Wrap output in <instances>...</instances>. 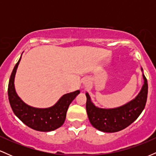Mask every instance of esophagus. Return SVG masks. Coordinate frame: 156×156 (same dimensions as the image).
<instances>
[{
	"label": "esophagus",
	"mask_w": 156,
	"mask_h": 156,
	"mask_svg": "<svg viewBox=\"0 0 156 156\" xmlns=\"http://www.w3.org/2000/svg\"><path fill=\"white\" fill-rule=\"evenodd\" d=\"M83 83L84 84V85H87V84H88L89 83V81H88V80H84V81L83 82Z\"/></svg>",
	"instance_id": "obj_1"
}]
</instances>
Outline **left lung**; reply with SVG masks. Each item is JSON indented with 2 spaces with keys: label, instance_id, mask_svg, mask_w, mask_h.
Returning <instances> with one entry per match:
<instances>
[{
  "label": "left lung",
  "instance_id": "obj_1",
  "mask_svg": "<svg viewBox=\"0 0 156 156\" xmlns=\"http://www.w3.org/2000/svg\"><path fill=\"white\" fill-rule=\"evenodd\" d=\"M141 72H143L142 68ZM143 79L144 83L136 98L117 108H99L92 103L89 93L86 92V108L92 126L100 131L114 133L125 129L133 123L144 110L147 102L148 85L144 73Z\"/></svg>",
  "mask_w": 156,
  "mask_h": 156
}]
</instances>
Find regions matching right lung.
Listing matches in <instances>:
<instances>
[{"instance_id":"add662e5","label":"right lung","mask_w":156,"mask_h":156,"mask_svg":"<svg viewBox=\"0 0 156 156\" xmlns=\"http://www.w3.org/2000/svg\"><path fill=\"white\" fill-rule=\"evenodd\" d=\"M22 54L14 67L9 82L8 96L12 111L25 125L32 129L42 132L57 129L64 124L69 105L79 94L80 90L64 94L55 104L49 108H35L26 104L17 94L15 87L16 72Z\"/></svg>"}]
</instances>
